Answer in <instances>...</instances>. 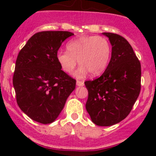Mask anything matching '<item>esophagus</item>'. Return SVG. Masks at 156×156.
<instances>
[{
  "label": "esophagus",
  "instance_id": "esophagus-1",
  "mask_svg": "<svg viewBox=\"0 0 156 156\" xmlns=\"http://www.w3.org/2000/svg\"><path fill=\"white\" fill-rule=\"evenodd\" d=\"M76 85L78 86V87H82V86H84V82H83V81H77Z\"/></svg>",
  "mask_w": 156,
  "mask_h": 156
}]
</instances>
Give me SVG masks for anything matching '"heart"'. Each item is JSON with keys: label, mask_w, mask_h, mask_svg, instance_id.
<instances>
[{"label": "heart", "mask_w": 156, "mask_h": 156, "mask_svg": "<svg viewBox=\"0 0 156 156\" xmlns=\"http://www.w3.org/2000/svg\"><path fill=\"white\" fill-rule=\"evenodd\" d=\"M67 50H59L56 53V60L66 73H70L77 65L81 66L74 75L82 78L90 73L98 76L104 72L109 63L112 48L109 42L101 36H81L67 44Z\"/></svg>", "instance_id": "1"}]
</instances>
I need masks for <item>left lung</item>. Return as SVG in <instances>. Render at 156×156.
Returning <instances> with one entry per match:
<instances>
[{
  "label": "left lung",
  "instance_id": "obj_1",
  "mask_svg": "<svg viewBox=\"0 0 156 156\" xmlns=\"http://www.w3.org/2000/svg\"><path fill=\"white\" fill-rule=\"evenodd\" d=\"M112 45V56L100 78L84 82L88 90L86 109L98 126H111L129 115L140 92L141 66L122 36L102 33Z\"/></svg>",
  "mask_w": 156,
  "mask_h": 156
}]
</instances>
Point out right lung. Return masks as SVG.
Masks as SVG:
<instances>
[{
    "instance_id": "add662e5",
    "label": "right lung",
    "mask_w": 156,
    "mask_h": 156,
    "mask_svg": "<svg viewBox=\"0 0 156 156\" xmlns=\"http://www.w3.org/2000/svg\"><path fill=\"white\" fill-rule=\"evenodd\" d=\"M73 33L63 31L34 34L19 53L12 78L16 102L20 109L35 122H54L76 81L62 70L56 53Z\"/></svg>"
}]
</instances>
